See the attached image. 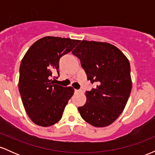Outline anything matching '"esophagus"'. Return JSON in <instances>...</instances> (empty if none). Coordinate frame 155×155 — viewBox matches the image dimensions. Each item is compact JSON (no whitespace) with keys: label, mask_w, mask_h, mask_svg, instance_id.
I'll use <instances>...</instances> for the list:
<instances>
[{"label":"esophagus","mask_w":155,"mask_h":155,"mask_svg":"<svg viewBox=\"0 0 155 155\" xmlns=\"http://www.w3.org/2000/svg\"><path fill=\"white\" fill-rule=\"evenodd\" d=\"M75 92H76V93H81V92H82V90H75Z\"/></svg>","instance_id":"esophagus-1"}]
</instances>
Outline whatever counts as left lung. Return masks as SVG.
<instances>
[{
	"instance_id": "1",
	"label": "left lung",
	"mask_w": 155,
	"mask_h": 155,
	"mask_svg": "<svg viewBox=\"0 0 155 155\" xmlns=\"http://www.w3.org/2000/svg\"><path fill=\"white\" fill-rule=\"evenodd\" d=\"M72 54L80 60L87 79L98 84L85 93L86 103L78 108L80 115L94 127L110 125L123 111L132 89L128 59L115 46L94 41H81Z\"/></svg>"
}]
</instances>
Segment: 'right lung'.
<instances>
[{
	"label": "right lung",
	"mask_w": 155,
	"mask_h": 155,
	"mask_svg": "<svg viewBox=\"0 0 155 155\" xmlns=\"http://www.w3.org/2000/svg\"><path fill=\"white\" fill-rule=\"evenodd\" d=\"M79 40L46 36L36 41L23 57L19 68V90L28 117L35 124L49 127L61 120L74 95L72 87L54 84L51 78L59 74V60Z\"/></svg>",
	"instance_id": "1"
}]
</instances>
